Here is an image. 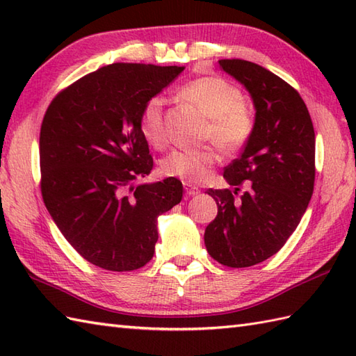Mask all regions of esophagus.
<instances>
[{
    "instance_id": "34e87169",
    "label": "esophagus",
    "mask_w": 356,
    "mask_h": 356,
    "mask_svg": "<svg viewBox=\"0 0 356 356\" xmlns=\"http://www.w3.org/2000/svg\"><path fill=\"white\" fill-rule=\"evenodd\" d=\"M184 188H185V193L190 195V197H194V195H197V194H200V190L197 186H194V185H191V184H184Z\"/></svg>"
}]
</instances>
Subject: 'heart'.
Wrapping results in <instances>:
<instances>
[{
  "instance_id": "heart-1",
  "label": "heart",
  "mask_w": 356,
  "mask_h": 356,
  "mask_svg": "<svg viewBox=\"0 0 356 356\" xmlns=\"http://www.w3.org/2000/svg\"><path fill=\"white\" fill-rule=\"evenodd\" d=\"M180 96L208 118L203 138L211 139L226 153H236L251 139L255 128L254 111L243 102L240 88L231 82L218 76L199 78L180 87ZM139 124L151 145H163L166 136L161 96H151L143 104ZM217 162L218 153L213 147L176 148L163 159L161 168L165 176L197 184L209 176Z\"/></svg>"
}]
</instances>
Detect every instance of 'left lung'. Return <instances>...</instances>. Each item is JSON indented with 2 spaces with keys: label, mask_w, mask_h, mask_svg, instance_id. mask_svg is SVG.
I'll return each mask as SVG.
<instances>
[{
  "label": "left lung",
  "mask_w": 356,
  "mask_h": 356,
  "mask_svg": "<svg viewBox=\"0 0 356 356\" xmlns=\"http://www.w3.org/2000/svg\"><path fill=\"white\" fill-rule=\"evenodd\" d=\"M218 64L251 95L255 128L223 172L236 191H207L218 211L205 245L223 266L248 268L277 254L305 214L315 182V131L305 101L286 81L245 59ZM243 181L250 188L236 198Z\"/></svg>",
  "instance_id": "left-lung-1"
}]
</instances>
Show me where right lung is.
<instances>
[{"instance_id":"1","label":"right lung","mask_w":356,"mask_h":356,"mask_svg":"<svg viewBox=\"0 0 356 356\" xmlns=\"http://www.w3.org/2000/svg\"><path fill=\"white\" fill-rule=\"evenodd\" d=\"M185 67L118 63L61 90L40 133L41 194L65 240L97 268L127 272L153 259L157 217L180 203L176 177L134 186L153 170L140 111Z\"/></svg>"}]
</instances>
